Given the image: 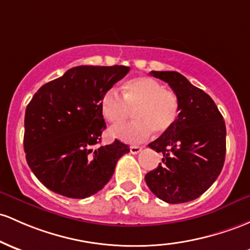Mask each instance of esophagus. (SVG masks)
I'll list each match as a JSON object with an SVG mask.
<instances>
[{"mask_svg": "<svg viewBox=\"0 0 250 250\" xmlns=\"http://www.w3.org/2000/svg\"><path fill=\"white\" fill-rule=\"evenodd\" d=\"M142 150V147L140 146H130V153L131 154H139Z\"/></svg>", "mask_w": 250, "mask_h": 250, "instance_id": "esophagus-1", "label": "esophagus"}]
</instances>
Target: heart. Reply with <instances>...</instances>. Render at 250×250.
<instances>
[{
    "instance_id": "b5f03b06",
    "label": "heart",
    "mask_w": 250,
    "mask_h": 250,
    "mask_svg": "<svg viewBox=\"0 0 250 250\" xmlns=\"http://www.w3.org/2000/svg\"><path fill=\"white\" fill-rule=\"evenodd\" d=\"M135 111L138 121L112 128L110 134L125 142L145 141L154 130L165 134L177 122L180 112L179 97L150 77H136L123 85V97L116 89H109L101 98V112L112 125H120Z\"/></svg>"
}]
</instances>
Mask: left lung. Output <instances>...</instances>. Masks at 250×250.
<instances>
[{
	"instance_id": "left-lung-1",
	"label": "left lung",
	"mask_w": 250,
	"mask_h": 250,
	"mask_svg": "<svg viewBox=\"0 0 250 250\" xmlns=\"http://www.w3.org/2000/svg\"><path fill=\"white\" fill-rule=\"evenodd\" d=\"M179 97L180 112L167 133L148 146L163 163L145 177L161 201L179 204L202 196L215 183L226 159V123L215 102L175 71H152Z\"/></svg>"
}]
</instances>
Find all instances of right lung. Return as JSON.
I'll return each mask as SVG.
<instances>
[{"label": "right lung", "instance_id": "obj_1", "mask_svg": "<svg viewBox=\"0 0 250 250\" xmlns=\"http://www.w3.org/2000/svg\"><path fill=\"white\" fill-rule=\"evenodd\" d=\"M130 68L76 66L35 92L24 114L23 148L35 177L68 198H86L110 180L129 147L115 140L96 147L105 129L101 98Z\"/></svg>", "mask_w": 250, "mask_h": 250}]
</instances>
